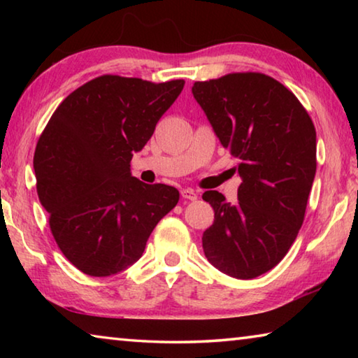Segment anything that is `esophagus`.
I'll return each mask as SVG.
<instances>
[{"instance_id": "esophagus-1", "label": "esophagus", "mask_w": 358, "mask_h": 358, "mask_svg": "<svg viewBox=\"0 0 358 358\" xmlns=\"http://www.w3.org/2000/svg\"><path fill=\"white\" fill-rule=\"evenodd\" d=\"M181 197L186 199V201H196L197 192L194 189H181Z\"/></svg>"}]
</instances>
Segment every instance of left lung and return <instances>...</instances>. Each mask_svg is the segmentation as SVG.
<instances>
[{
  "label": "left lung",
  "instance_id": "obj_1",
  "mask_svg": "<svg viewBox=\"0 0 358 358\" xmlns=\"http://www.w3.org/2000/svg\"><path fill=\"white\" fill-rule=\"evenodd\" d=\"M192 94L241 178L235 203L203 192L215 210L203 252L222 273L252 280L281 262L301 227L316 175V129L295 94L259 72L196 82Z\"/></svg>",
  "mask_w": 358,
  "mask_h": 358
}]
</instances>
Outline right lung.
Masks as SVG:
<instances>
[{
	"label": "right lung",
	"instance_id": "obj_1",
	"mask_svg": "<svg viewBox=\"0 0 358 358\" xmlns=\"http://www.w3.org/2000/svg\"><path fill=\"white\" fill-rule=\"evenodd\" d=\"M183 87L101 76L72 92L41 134L33 161L39 201L59 250L85 275H117L137 262L178 203L173 186L132 177L131 159Z\"/></svg>",
	"mask_w": 358,
	"mask_h": 358
}]
</instances>
